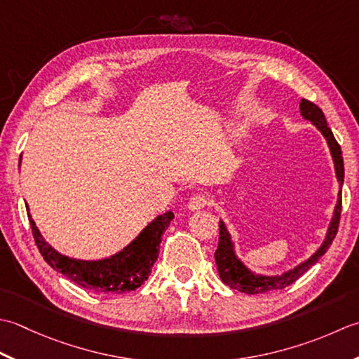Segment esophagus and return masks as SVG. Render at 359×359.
I'll return each instance as SVG.
<instances>
[{
    "instance_id": "34e87169",
    "label": "esophagus",
    "mask_w": 359,
    "mask_h": 359,
    "mask_svg": "<svg viewBox=\"0 0 359 359\" xmlns=\"http://www.w3.org/2000/svg\"><path fill=\"white\" fill-rule=\"evenodd\" d=\"M209 203H210V200L208 198L206 195H195V196H192V198L189 200V203H187V209L189 210H200V209H204L206 206H209Z\"/></svg>"
}]
</instances>
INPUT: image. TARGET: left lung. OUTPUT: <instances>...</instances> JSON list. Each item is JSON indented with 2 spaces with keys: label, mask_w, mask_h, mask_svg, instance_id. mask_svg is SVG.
Wrapping results in <instances>:
<instances>
[{
  "label": "left lung",
  "mask_w": 359,
  "mask_h": 359,
  "mask_svg": "<svg viewBox=\"0 0 359 359\" xmlns=\"http://www.w3.org/2000/svg\"><path fill=\"white\" fill-rule=\"evenodd\" d=\"M299 108H301L302 118L305 121H310L313 126L318 128V131H320V135L324 136L325 142L328 145V150H330L336 181H338L339 184L338 200H336L333 215L330 218V223H328L325 237L318 250L314 251L309 259L297 263L294 268H290L287 271H283L280 274H273V276L255 273L251 268L246 266V263L237 255L236 241L232 240L228 226H226L223 220H220V237H218V248L215 251V263H217L218 276H220L222 282L228 285L229 288L237 290L240 292H246V294H262V292L287 288L288 285L296 282L299 277L309 271L313 265H316L319 259L323 257L328 248H330L336 232H338V224H339V217H341V203H342V184H344L342 151H341L339 144L336 142L332 130L327 126L323 109L306 99L301 100Z\"/></svg>",
  "instance_id": "8db88e82"
}]
</instances>
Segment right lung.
Returning a JSON list of instances; mask_svg holds the SVG:
<instances>
[{
    "label": "right lung",
    "instance_id": "add662e5",
    "mask_svg": "<svg viewBox=\"0 0 359 359\" xmlns=\"http://www.w3.org/2000/svg\"><path fill=\"white\" fill-rule=\"evenodd\" d=\"M27 217L31 222L35 243L50 268L57 269L58 273L67 276L69 280L83 288L108 292V294H123V292L135 291L149 279L153 263L156 262L159 254L161 237L169 228L175 215L172 210H167L153 218L123 250L99 260L74 259L58 252L43 238L41 232L32 220V215L27 214Z\"/></svg>",
    "mask_w": 359,
    "mask_h": 359
}]
</instances>
